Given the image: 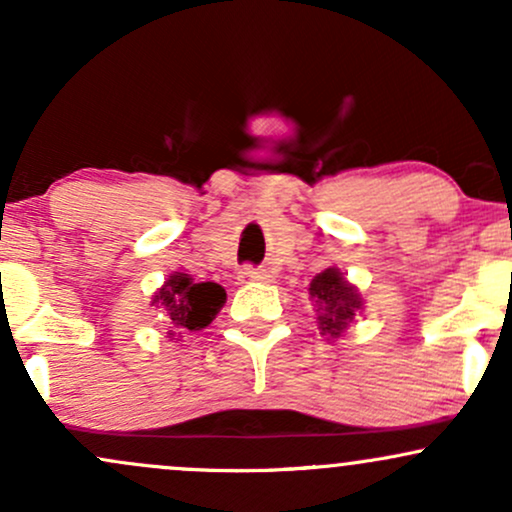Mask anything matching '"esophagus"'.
<instances>
[{
    "label": "esophagus",
    "instance_id": "obj_1",
    "mask_svg": "<svg viewBox=\"0 0 512 512\" xmlns=\"http://www.w3.org/2000/svg\"><path fill=\"white\" fill-rule=\"evenodd\" d=\"M269 274L264 269H255V267H243L238 272V281L240 284H252V281H267Z\"/></svg>",
    "mask_w": 512,
    "mask_h": 512
}]
</instances>
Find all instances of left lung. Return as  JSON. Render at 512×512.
Listing matches in <instances>:
<instances>
[{
    "label": "left lung",
    "mask_w": 512,
    "mask_h": 512,
    "mask_svg": "<svg viewBox=\"0 0 512 512\" xmlns=\"http://www.w3.org/2000/svg\"><path fill=\"white\" fill-rule=\"evenodd\" d=\"M308 298L315 310L317 330L327 339L342 337L363 313L361 291L337 267H327L325 272L313 276Z\"/></svg>",
    "instance_id": "obj_1"
}]
</instances>
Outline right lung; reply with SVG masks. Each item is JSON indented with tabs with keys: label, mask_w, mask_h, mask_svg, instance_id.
<instances>
[{
	"label": "right lung",
	"mask_w": 512,
	"mask_h": 512,
	"mask_svg": "<svg viewBox=\"0 0 512 512\" xmlns=\"http://www.w3.org/2000/svg\"><path fill=\"white\" fill-rule=\"evenodd\" d=\"M226 303V291L214 281L197 284L190 274L173 272L154 293L151 305L163 310L168 317L170 337L182 332H199L211 325L219 310Z\"/></svg>",
	"instance_id": "1"
}]
</instances>
